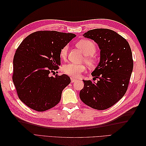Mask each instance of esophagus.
Listing matches in <instances>:
<instances>
[{"label":"esophagus","mask_w":146,"mask_h":146,"mask_svg":"<svg viewBox=\"0 0 146 146\" xmlns=\"http://www.w3.org/2000/svg\"><path fill=\"white\" fill-rule=\"evenodd\" d=\"M70 81H71V83H74V82H76L77 81V79H75L73 78H70Z\"/></svg>","instance_id":"34e87169"}]
</instances>
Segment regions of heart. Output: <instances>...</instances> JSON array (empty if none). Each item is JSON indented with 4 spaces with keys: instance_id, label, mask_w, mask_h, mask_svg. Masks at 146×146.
Masks as SVG:
<instances>
[{
    "instance_id": "heart-1",
    "label": "heart",
    "mask_w": 146,
    "mask_h": 146,
    "mask_svg": "<svg viewBox=\"0 0 146 146\" xmlns=\"http://www.w3.org/2000/svg\"><path fill=\"white\" fill-rule=\"evenodd\" d=\"M77 46L80 48L86 56L85 63L90 68H94L97 65V60L93 55L96 52L97 47L96 44L90 39H82L77 43ZM68 46H64L60 52V56L61 58L65 59L68 55ZM86 66L84 64H77L69 63L63 66V72L68 76L72 77H78L80 74L85 72Z\"/></svg>"
}]
</instances>
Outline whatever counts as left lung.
I'll use <instances>...</instances> for the list:
<instances>
[{
    "label": "left lung",
    "instance_id": "obj_1",
    "mask_svg": "<svg viewBox=\"0 0 146 146\" xmlns=\"http://www.w3.org/2000/svg\"><path fill=\"white\" fill-rule=\"evenodd\" d=\"M83 36L94 40L100 49V63L91 75L99 80H83L80 98L84 104L99 110L112 107L124 96L133 68L129 42L113 30H91Z\"/></svg>",
    "mask_w": 146,
    "mask_h": 146
}]
</instances>
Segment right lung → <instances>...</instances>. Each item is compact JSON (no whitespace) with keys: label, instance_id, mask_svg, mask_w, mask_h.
Listing matches in <instances>:
<instances>
[{"label":"right lung","instance_id":"1","mask_svg":"<svg viewBox=\"0 0 146 146\" xmlns=\"http://www.w3.org/2000/svg\"><path fill=\"white\" fill-rule=\"evenodd\" d=\"M74 37V33L38 31L29 35L17 47L12 79L18 98L29 108L44 111L60 102L70 79L65 74L54 77L50 74L59 69L60 50Z\"/></svg>","mask_w":146,"mask_h":146}]
</instances>
